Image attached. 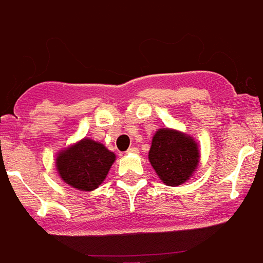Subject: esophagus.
Listing matches in <instances>:
<instances>
[{"instance_id":"obj_1","label":"esophagus","mask_w":263,"mask_h":263,"mask_svg":"<svg viewBox=\"0 0 263 263\" xmlns=\"http://www.w3.org/2000/svg\"><path fill=\"white\" fill-rule=\"evenodd\" d=\"M138 153H139V150L136 147H129L127 150V154H138Z\"/></svg>"}]
</instances>
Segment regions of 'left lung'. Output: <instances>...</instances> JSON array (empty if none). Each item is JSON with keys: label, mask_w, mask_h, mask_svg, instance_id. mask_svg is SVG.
Wrapping results in <instances>:
<instances>
[{"label": "left lung", "mask_w": 263, "mask_h": 263, "mask_svg": "<svg viewBox=\"0 0 263 263\" xmlns=\"http://www.w3.org/2000/svg\"><path fill=\"white\" fill-rule=\"evenodd\" d=\"M199 160V144L192 136L172 128H161L153 136L148 161L166 185L176 187L188 181Z\"/></svg>", "instance_id": "obj_1"}]
</instances>
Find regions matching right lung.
I'll return each mask as SVG.
<instances>
[{"mask_svg":"<svg viewBox=\"0 0 263 263\" xmlns=\"http://www.w3.org/2000/svg\"><path fill=\"white\" fill-rule=\"evenodd\" d=\"M116 154L90 138L60 150L55 169L64 183L80 191H94L106 179Z\"/></svg>","mask_w":263,"mask_h":263,"instance_id":"obj_1","label":"right lung"}]
</instances>
